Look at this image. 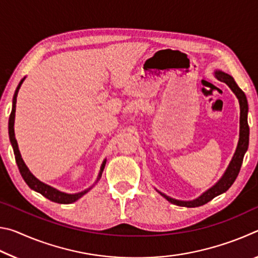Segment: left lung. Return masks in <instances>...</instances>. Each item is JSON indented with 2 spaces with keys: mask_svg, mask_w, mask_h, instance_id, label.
<instances>
[{
  "mask_svg": "<svg viewBox=\"0 0 258 258\" xmlns=\"http://www.w3.org/2000/svg\"><path fill=\"white\" fill-rule=\"evenodd\" d=\"M215 76L217 77V80H220L221 82H224L229 85L231 90L233 91V93L237 95V98L239 100V104H240V137H239V142H238V147L237 150H235V154L233 156L232 160L229 165L228 169L224 173L223 177L218 181L215 185L211 187L208 191L205 192L204 195L200 196L198 199L192 200V202H181V200H176L173 199L168 196H166L164 194H159L163 196L164 198L168 200L169 203H172L174 205H177V206L181 207H199L203 206V205L207 204L208 202H211L212 199H214L216 196L223 194L226 190H229V187L233 184V182L237 178L238 174L240 172V168H241L242 165V160H243V156L246 154V151L248 149V145H249V126H248V120H247V115H248V102H247V98L244 93L242 92V90L237 85V83L234 82L233 77L228 75V74L222 73V72H216Z\"/></svg>",
  "mask_w": 258,
  "mask_h": 258,
  "instance_id": "1",
  "label": "left lung"
}]
</instances>
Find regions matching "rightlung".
Instances as JSON below:
<instances>
[{
  "label": "right lung",
  "instance_id": "add662e5",
  "mask_svg": "<svg viewBox=\"0 0 258 258\" xmlns=\"http://www.w3.org/2000/svg\"><path fill=\"white\" fill-rule=\"evenodd\" d=\"M24 80H25V78H23V80L20 81L19 85L17 86V89H16V92H15V95H14V102H12V110H11V113H10V118H9V137H10L11 145H12V148H14L16 163H17V165H18V168H19V172L21 174V176H23L25 182L27 183V185L30 187V189L40 192L42 196H44L45 198L51 200V202H54V203H58V204H72V203L76 202V200L80 199L82 196H84L90 189H87V190L83 191V192H80V194H75V195L63 194V192L56 190V189H54V187H52L50 185L45 184V183L41 182L40 180H37V178L29 172L27 166L25 165L23 158H21V155H20L19 149H18V143H17V140L15 138L14 125H15V112H16L17 94H18V91L20 89L21 84H23ZM104 165H106V160L103 161V164L101 166V169H100L98 180H100V177H101V174H102V171L104 168Z\"/></svg>",
  "mask_w": 258,
  "mask_h": 258
}]
</instances>
